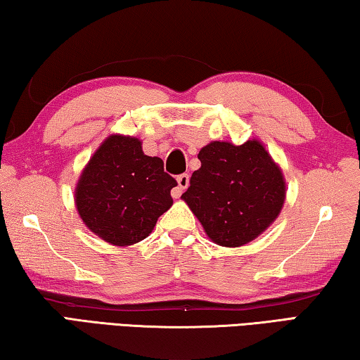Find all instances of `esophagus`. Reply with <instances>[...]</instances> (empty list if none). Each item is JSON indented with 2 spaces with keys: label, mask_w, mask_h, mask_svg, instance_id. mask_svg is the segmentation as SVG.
<instances>
[{
  "label": "esophagus",
  "mask_w": 360,
  "mask_h": 360,
  "mask_svg": "<svg viewBox=\"0 0 360 360\" xmlns=\"http://www.w3.org/2000/svg\"><path fill=\"white\" fill-rule=\"evenodd\" d=\"M188 185H190V175L181 174L176 176V188H174L172 190V196L175 199H179L181 196V193H184L188 188Z\"/></svg>",
  "instance_id": "esophagus-1"
}]
</instances>
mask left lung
I'll list each match as a JSON object with an SVG mask.
<instances>
[{"label": "left lung", "mask_w": 360, "mask_h": 360, "mask_svg": "<svg viewBox=\"0 0 360 360\" xmlns=\"http://www.w3.org/2000/svg\"><path fill=\"white\" fill-rule=\"evenodd\" d=\"M198 158L201 167L193 172L181 199L215 244L244 245L278 219L285 180L262 141H210Z\"/></svg>", "instance_id": "obj_1"}]
</instances>
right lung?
I'll list each match as a JSON object with an SVG mask.
<instances>
[{
	"label": "right lung",
	"instance_id": "obj_1",
	"mask_svg": "<svg viewBox=\"0 0 360 360\" xmlns=\"http://www.w3.org/2000/svg\"><path fill=\"white\" fill-rule=\"evenodd\" d=\"M175 179L161 158L146 156L141 141L110 135L86 164L75 190L84 225L108 244L126 247L143 240L174 204Z\"/></svg>",
	"mask_w": 360,
	"mask_h": 360
}]
</instances>
